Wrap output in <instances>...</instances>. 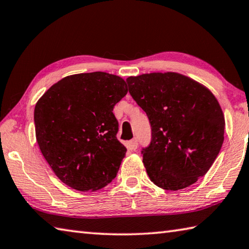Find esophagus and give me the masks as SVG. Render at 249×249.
Masks as SVG:
<instances>
[{
  "instance_id": "esophagus-1",
  "label": "esophagus",
  "mask_w": 249,
  "mask_h": 249,
  "mask_svg": "<svg viewBox=\"0 0 249 249\" xmlns=\"http://www.w3.org/2000/svg\"><path fill=\"white\" fill-rule=\"evenodd\" d=\"M128 146H129L130 149H132V150H136L137 147H138L137 139H132V140H130V142H128Z\"/></svg>"
}]
</instances>
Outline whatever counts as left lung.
<instances>
[{"instance_id":"1","label":"left lung","mask_w":249,"mask_h":249,"mask_svg":"<svg viewBox=\"0 0 249 249\" xmlns=\"http://www.w3.org/2000/svg\"><path fill=\"white\" fill-rule=\"evenodd\" d=\"M126 81L151 126V142L142 150L151 182L166 191L196 183L213 164L224 140L218 100L209 89L178 73L143 74Z\"/></svg>"}]
</instances>
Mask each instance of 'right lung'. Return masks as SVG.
I'll use <instances>...</instances> for the list:
<instances>
[{"instance_id":"add662e5","label":"right lung","mask_w":249,"mask_h":249,"mask_svg":"<svg viewBox=\"0 0 249 249\" xmlns=\"http://www.w3.org/2000/svg\"><path fill=\"white\" fill-rule=\"evenodd\" d=\"M126 93L124 79L94 71L67 76L39 99L36 138L63 183L80 192L98 191L115 178L126 148L116 138L113 107Z\"/></svg>"}]
</instances>
